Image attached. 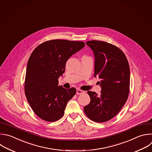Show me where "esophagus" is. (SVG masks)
<instances>
[{"instance_id": "esophagus-1", "label": "esophagus", "mask_w": 152, "mask_h": 152, "mask_svg": "<svg viewBox=\"0 0 152 152\" xmlns=\"http://www.w3.org/2000/svg\"><path fill=\"white\" fill-rule=\"evenodd\" d=\"M84 91H82V90H80V89H77V90H76V94H77V95H80V94H84Z\"/></svg>"}]
</instances>
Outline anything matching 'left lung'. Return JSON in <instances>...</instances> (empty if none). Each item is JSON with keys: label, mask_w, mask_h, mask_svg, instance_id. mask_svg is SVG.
Wrapping results in <instances>:
<instances>
[{"label": "left lung", "mask_w": 152, "mask_h": 152, "mask_svg": "<svg viewBox=\"0 0 152 152\" xmlns=\"http://www.w3.org/2000/svg\"><path fill=\"white\" fill-rule=\"evenodd\" d=\"M86 45L95 57L94 76L100 79L101 94L88 91L89 104L84 107L88 118L98 123L114 118L125 104L130 85V70L128 60L116 46L104 41L90 40Z\"/></svg>", "instance_id": "8db88e82"}]
</instances>
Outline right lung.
Instances as JSON below:
<instances>
[{
    "label": "right lung",
    "mask_w": 152,
    "mask_h": 152,
    "mask_svg": "<svg viewBox=\"0 0 152 152\" xmlns=\"http://www.w3.org/2000/svg\"><path fill=\"white\" fill-rule=\"evenodd\" d=\"M85 45L81 41L54 39L40 44L32 52L27 63L24 91L33 111L42 120L55 122L64 115L76 89L58 85V78L64 73L68 59Z\"/></svg>",
    "instance_id": "1"
}]
</instances>
